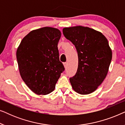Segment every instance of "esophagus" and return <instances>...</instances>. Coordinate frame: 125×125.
Listing matches in <instances>:
<instances>
[{"label":"esophagus","instance_id":"34e87169","mask_svg":"<svg viewBox=\"0 0 125 125\" xmlns=\"http://www.w3.org/2000/svg\"><path fill=\"white\" fill-rule=\"evenodd\" d=\"M63 64H64V66L65 68H66V66H67V62H64L63 63Z\"/></svg>","mask_w":125,"mask_h":125}]
</instances>
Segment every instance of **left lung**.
I'll use <instances>...</instances> for the list:
<instances>
[{
    "mask_svg": "<svg viewBox=\"0 0 125 125\" xmlns=\"http://www.w3.org/2000/svg\"><path fill=\"white\" fill-rule=\"evenodd\" d=\"M64 36L76 47L78 65L69 80L73 89L80 94L94 92L107 76L112 59L108 41L102 33L83 26L64 28Z\"/></svg>",
    "mask_w": 125,
    "mask_h": 125,
    "instance_id": "8db88e82",
    "label": "left lung"
}]
</instances>
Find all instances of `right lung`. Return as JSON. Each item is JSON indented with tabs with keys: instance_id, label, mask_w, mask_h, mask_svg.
I'll use <instances>...</instances> for the list:
<instances>
[{
	"instance_id": "obj_1",
	"label": "right lung",
	"mask_w": 125,
	"mask_h": 125,
	"mask_svg": "<svg viewBox=\"0 0 125 125\" xmlns=\"http://www.w3.org/2000/svg\"><path fill=\"white\" fill-rule=\"evenodd\" d=\"M60 30L43 27L31 31L22 39L16 58L22 79L38 95L51 93L65 68L60 61L57 44Z\"/></svg>"
}]
</instances>
